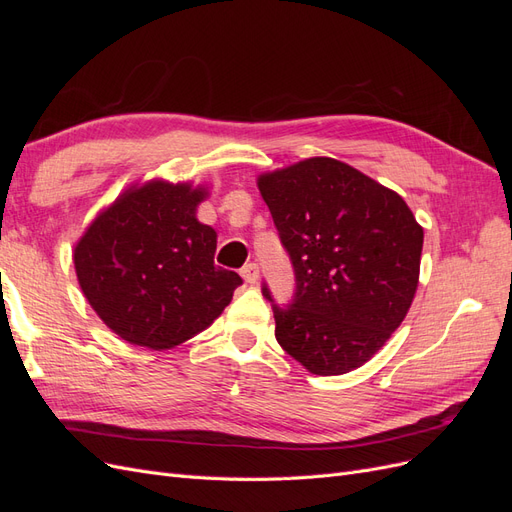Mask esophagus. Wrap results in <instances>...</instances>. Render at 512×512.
I'll use <instances>...</instances> for the list:
<instances>
[{
    "mask_svg": "<svg viewBox=\"0 0 512 512\" xmlns=\"http://www.w3.org/2000/svg\"><path fill=\"white\" fill-rule=\"evenodd\" d=\"M241 275H243V280H245L247 284H258L260 271H258L256 262H250V265H245V267L241 269Z\"/></svg>",
    "mask_w": 512,
    "mask_h": 512,
    "instance_id": "1",
    "label": "esophagus"
}]
</instances>
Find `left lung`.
<instances>
[{
	"mask_svg": "<svg viewBox=\"0 0 512 512\" xmlns=\"http://www.w3.org/2000/svg\"><path fill=\"white\" fill-rule=\"evenodd\" d=\"M256 183L297 277L292 305H273L277 344L316 376L365 365L412 305L423 226L397 192L333 158Z\"/></svg>",
	"mask_w": 512,
	"mask_h": 512,
	"instance_id": "left-lung-1",
	"label": "left lung"
}]
</instances>
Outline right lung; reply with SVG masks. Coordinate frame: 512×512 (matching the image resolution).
Segmentation results:
<instances>
[{
    "instance_id": "right-lung-1",
    "label": "right lung",
    "mask_w": 512,
    "mask_h": 512,
    "mask_svg": "<svg viewBox=\"0 0 512 512\" xmlns=\"http://www.w3.org/2000/svg\"><path fill=\"white\" fill-rule=\"evenodd\" d=\"M205 185L149 179L123 190L74 245L76 280L100 320L126 342L175 348L211 327L235 271L213 262L218 232L198 222Z\"/></svg>"
}]
</instances>
